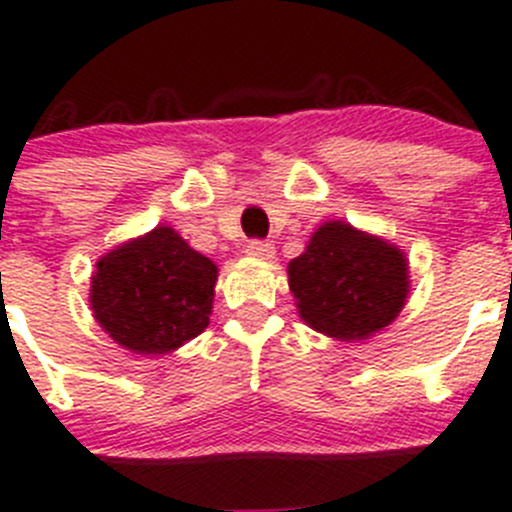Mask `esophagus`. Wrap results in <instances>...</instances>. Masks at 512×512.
Here are the masks:
<instances>
[{"instance_id": "34e87169", "label": "esophagus", "mask_w": 512, "mask_h": 512, "mask_svg": "<svg viewBox=\"0 0 512 512\" xmlns=\"http://www.w3.org/2000/svg\"><path fill=\"white\" fill-rule=\"evenodd\" d=\"M247 255L260 257V260H270L275 255V247L267 239H250L247 242Z\"/></svg>"}]
</instances>
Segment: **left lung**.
Returning a JSON list of instances; mask_svg holds the SVG:
<instances>
[{
	"label": "left lung",
	"mask_w": 512,
	"mask_h": 512,
	"mask_svg": "<svg viewBox=\"0 0 512 512\" xmlns=\"http://www.w3.org/2000/svg\"><path fill=\"white\" fill-rule=\"evenodd\" d=\"M288 283L311 329L334 339H365L403 308L408 262L388 242L344 222H329L290 262Z\"/></svg>",
	"instance_id": "1"
}]
</instances>
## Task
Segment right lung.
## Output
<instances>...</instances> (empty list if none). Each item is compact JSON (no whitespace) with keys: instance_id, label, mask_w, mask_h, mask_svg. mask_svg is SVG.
Returning <instances> with one entry per match:
<instances>
[{"instance_id":"1","label":"right lung","mask_w":512,"mask_h":512,"mask_svg":"<svg viewBox=\"0 0 512 512\" xmlns=\"http://www.w3.org/2000/svg\"><path fill=\"white\" fill-rule=\"evenodd\" d=\"M216 265L170 227L96 262L91 308L114 342L140 354H165L209 326Z\"/></svg>"}]
</instances>
